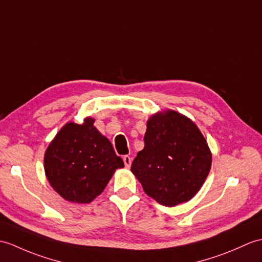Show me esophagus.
I'll list each match as a JSON object with an SVG mask.
<instances>
[{
  "label": "esophagus",
  "mask_w": 262,
  "mask_h": 262,
  "mask_svg": "<svg viewBox=\"0 0 262 262\" xmlns=\"http://www.w3.org/2000/svg\"><path fill=\"white\" fill-rule=\"evenodd\" d=\"M123 160H124V163H125V166H126L127 168H129L130 165H132V157H129L128 155H125V156L123 157Z\"/></svg>",
  "instance_id": "esophagus-1"
}]
</instances>
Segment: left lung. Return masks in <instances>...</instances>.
Segmentation results:
<instances>
[{
	"instance_id": "left-lung-1",
	"label": "left lung",
	"mask_w": 262,
	"mask_h": 262,
	"mask_svg": "<svg viewBox=\"0 0 262 262\" xmlns=\"http://www.w3.org/2000/svg\"><path fill=\"white\" fill-rule=\"evenodd\" d=\"M144 148L130 171L144 192L165 206L185 203L202 187L212 164L203 134L192 119L172 109L147 120Z\"/></svg>"
}]
</instances>
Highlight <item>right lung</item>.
<instances>
[{
  "label": "right lung",
  "mask_w": 262,
  "mask_h": 262,
  "mask_svg": "<svg viewBox=\"0 0 262 262\" xmlns=\"http://www.w3.org/2000/svg\"><path fill=\"white\" fill-rule=\"evenodd\" d=\"M94 123L90 116L80 125L69 121L46 149L49 183L69 202L90 203L105 190L116 169L124 167L112 143Z\"/></svg>",
  "instance_id": "obj_1"
}]
</instances>
